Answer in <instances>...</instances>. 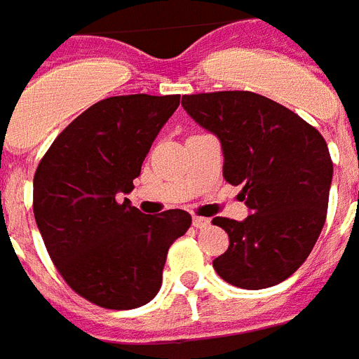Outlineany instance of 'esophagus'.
Wrapping results in <instances>:
<instances>
[{
    "label": "esophagus",
    "mask_w": 359,
    "mask_h": 359,
    "mask_svg": "<svg viewBox=\"0 0 359 359\" xmlns=\"http://www.w3.org/2000/svg\"><path fill=\"white\" fill-rule=\"evenodd\" d=\"M209 224H211V220L203 219V217H194V219H193V226H194V228H198V229L208 228Z\"/></svg>",
    "instance_id": "1"
}]
</instances>
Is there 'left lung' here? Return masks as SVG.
<instances>
[{
    "instance_id": "1",
    "label": "left lung",
    "mask_w": 359,
    "mask_h": 359,
    "mask_svg": "<svg viewBox=\"0 0 359 359\" xmlns=\"http://www.w3.org/2000/svg\"><path fill=\"white\" fill-rule=\"evenodd\" d=\"M183 109L220 140L222 174L243 185L245 220L215 217L229 237L213 261L217 274L241 289L287 280L313 250L325 226L334 165L323 135L280 103L245 90L191 94Z\"/></svg>"
}]
</instances>
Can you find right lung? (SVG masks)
<instances>
[{"mask_svg":"<svg viewBox=\"0 0 359 359\" xmlns=\"http://www.w3.org/2000/svg\"><path fill=\"white\" fill-rule=\"evenodd\" d=\"M180 96H113L81 113L42 157L33 211L65 282L107 309L144 306L161 289L168 248L191 215H144L124 194Z\"/></svg>","mask_w":359,"mask_h":359,"instance_id":"obj_1","label":"right lung"}]
</instances>
